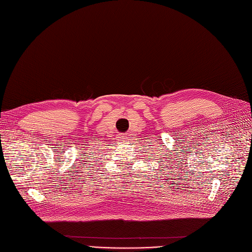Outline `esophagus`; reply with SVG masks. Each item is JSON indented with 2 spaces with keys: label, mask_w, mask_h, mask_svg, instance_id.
I'll list each match as a JSON object with an SVG mask.
<instances>
[{
  "label": "esophagus",
  "mask_w": 252,
  "mask_h": 252,
  "mask_svg": "<svg viewBox=\"0 0 252 252\" xmlns=\"http://www.w3.org/2000/svg\"><path fill=\"white\" fill-rule=\"evenodd\" d=\"M122 138H124V139H127V138H129V137H128L127 135H125V133H124V135H122Z\"/></svg>",
  "instance_id": "1"
}]
</instances>
